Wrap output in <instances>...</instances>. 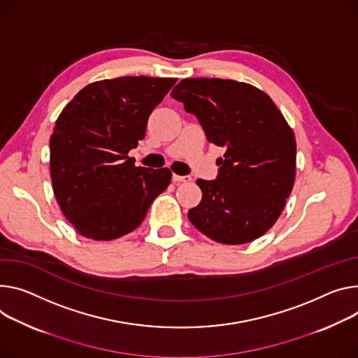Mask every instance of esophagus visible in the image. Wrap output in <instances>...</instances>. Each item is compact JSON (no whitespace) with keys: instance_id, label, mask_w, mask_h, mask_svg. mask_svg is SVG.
Returning a JSON list of instances; mask_svg holds the SVG:
<instances>
[{"instance_id":"obj_1","label":"esophagus","mask_w":358,"mask_h":358,"mask_svg":"<svg viewBox=\"0 0 358 358\" xmlns=\"http://www.w3.org/2000/svg\"><path fill=\"white\" fill-rule=\"evenodd\" d=\"M173 181L174 182H189L191 177L189 176H177V174H174Z\"/></svg>"}]
</instances>
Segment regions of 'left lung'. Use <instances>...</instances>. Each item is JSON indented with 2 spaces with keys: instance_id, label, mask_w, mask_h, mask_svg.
Masks as SVG:
<instances>
[{
  "instance_id": "1",
  "label": "left lung",
  "mask_w": 358,
  "mask_h": 358,
  "mask_svg": "<svg viewBox=\"0 0 358 358\" xmlns=\"http://www.w3.org/2000/svg\"><path fill=\"white\" fill-rule=\"evenodd\" d=\"M171 96L197 117L208 143L225 148L215 180H197L203 199L188 220L222 244L262 237L296 178V138L282 114L262 90L234 80L185 78Z\"/></svg>"
}]
</instances>
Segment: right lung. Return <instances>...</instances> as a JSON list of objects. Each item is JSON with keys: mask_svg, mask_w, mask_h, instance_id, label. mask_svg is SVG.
Segmentation results:
<instances>
[{"mask_svg": "<svg viewBox=\"0 0 358 358\" xmlns=\"http://www.w3.org/2000/svg\"><path fill=\"white\" fill-rule=\"evenodd\" d=\"M176 83L144 76L96 81L59 114L50 138L52 189L81 236L110 241L131 233L170 185L169 169L136 167L127 154Z\"/></svg>", "mask_w": 358, "mask_h": 358, "instance_id": "right-lung-1", "label": "right lung"}]
</instances>
